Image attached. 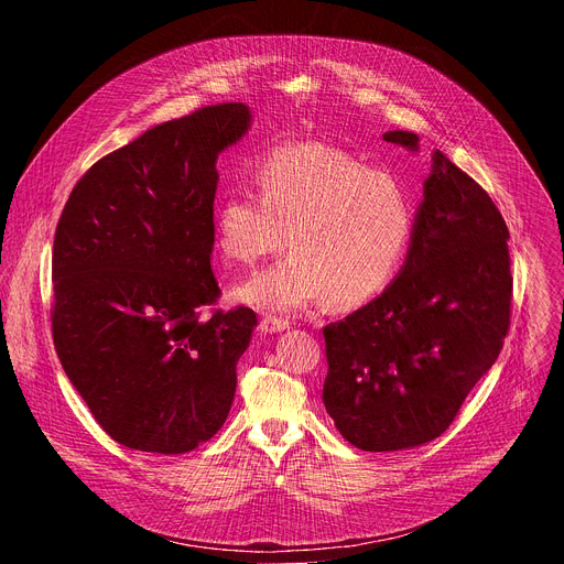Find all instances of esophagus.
<instances>
[{"instance_id": "34e87169", "label": "esophagus", "mask_w": 564, "mask_h": 564, "mask_svg": "<svg viewBox=\"0 0 564 564\" xmlns=\"http://www.w3.org/2000/svg\"><path fill=\"white\" fill-rule=\"evenodd\" d=\"M259 328H261L265 335H274V333L288 330L290 324H288V321H283V318H276V316H263Z\"/></svg>"}]
</instances>
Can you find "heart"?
<instances>
[{
    "instance_id": "heart-1",
    "label": "heart",
    "mask_w": 564,
    "mask_h": 564,
    "mask_svg": "<svg viewBox=\"0 0 564 564\" xmlns=\"http://www.w3.org/2000/svg\"><path fill=\"white\" fill-rule=\"evenodd\" d=\"M257 192L231 189L214 212L218 254L252 265L283 246L281 261L234 288V301L296 314L324 296L352 307L383 292L415 229L411 192L394 174L324 142H288L257 160Z\"/></svg>"
}]
</instances>
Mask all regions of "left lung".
I'll return each instance as SVG.
<instances>
[{
  "mask_svg": "<svg viewBox=\"0 0 564 564\" xmlns=\"http://www.w3.org/2000/svg\"><path fill=\"white\" fill-rule=\"evenodd\" d=\"M383 140L420 147L411 131ZM507 238L491 196L435 151L404 268L377 299L324 328V404L352 446L404 451L451 426L509 333Z\"/></svg>",
  "mask_w": 564,
  "mask_h": 564,
  "instance_id": "left-lung-1",
  "label": "left lung"
}]
</instances>
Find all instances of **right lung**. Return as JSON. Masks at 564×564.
<instances>
[{"label": "right lung", "mask_w": 564, "mask_h": 564, "mask_svg": "<svg viewBox=\"0 0 564 564\" xmlns=\"http://www.w3.org/2000/svg\"><path fill=\"white\" fill-rule=\"evenodd\" d=\"M243 102L144 131L77 181L53 240V344L118 444L178 455L212 440L250 346V307L214 310L216 160L250 129Z\"/></svg>", "instance_id": "obj_1"}]
</instances>
